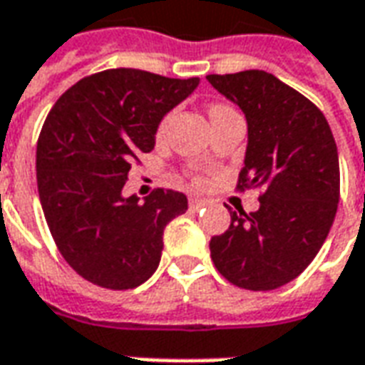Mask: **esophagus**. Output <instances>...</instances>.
Returning <instances> with one entry per match:
<instances>
[{
	"mask_svg": "<svg viewBox=\"0 0 365 365\" xmlns=\"http://www.w3.org/2000/svg\"><path fill=\"white\" fill-rule=\"evenodd\" d=\"M207 205H209V201H207V199L190 197V207L191 209H195V211H197V209H201V207H207Z\"/></svg>",
	"mask_w": 365,
	"mask_h": 365,
	"instance_id": "34e87169",
	"label": "esophagus"
}]
</instances>
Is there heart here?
Masks as SVG:
<instances>
[{"label":"heart","mask_w":365,"mask_h":365,"mask_svg":"<svg viewBox=\"0 0 365 365\" xmlns=\"http://www.w3.org/2000/svg\"><path fill=\"white\" fill-rule=\"evenodd\" d=\"M222 109H227V105H221V103L209 105V115H213V113H217V111H222ZM164 123H166V120H162V125H160L158 133L162 130V128H164Z\"/></svg>","instance_id":"heart-1"}]
</instances>
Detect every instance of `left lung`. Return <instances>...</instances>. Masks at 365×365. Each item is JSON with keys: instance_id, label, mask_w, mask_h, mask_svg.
Listing matches in <instances>:
<instances>
[{"instance_id": "1", "label": "left lung", "mask_w": 365, "mask_h": 365, "mask_svg": "<svg viewBox=\"0 0 365 365\" xmlns=\"http://www.w3.org/2000/svg\"><path fill=\"white\" fill-rule=\"evenodd\" d=\"M245 111L248 146L237 190L258 187L260 209L230 211L211 238V258L232 285L277 289L313 262L329 237L340 199L334 136L322 111L264 70L207 76Z\"/></svg>"}]
</instances>
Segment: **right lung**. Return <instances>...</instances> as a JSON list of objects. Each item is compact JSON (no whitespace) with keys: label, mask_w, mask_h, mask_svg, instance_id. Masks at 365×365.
<instances>
[{"label":"right lung","mask_w":365,"mask_h":365,"mask_svg":"<svg viewBox=\"0 0 365 365\" xmlns=\"http://www.w3.org/2000/svg\"><path fill=\"white\" fill-rule=\"evenodd\" d=\"M197 83L113 68L82 78L46 115L36 143L44 219L68 266L93 285L133 289L158 268L164 229L187 197L158 187L138 203L120 191L162 117Z\"/></svg>","instance_id":"obj_1"}]
</instances>
